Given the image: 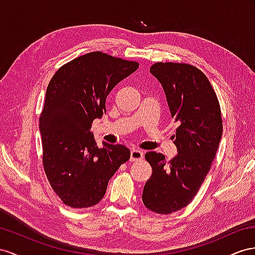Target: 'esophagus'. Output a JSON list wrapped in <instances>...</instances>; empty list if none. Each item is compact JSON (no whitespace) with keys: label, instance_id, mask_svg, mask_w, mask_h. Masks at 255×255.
<instances>
[{"label":"esophagus","instance_id":"esophagus-1","mask_svg":"<svg viewBox=\"0 0 255 255\" xmlns=\"http://www.w3.org/2000/svg\"><path fill=\"white\" fill-rule=\"evenodd\" d=\"M143 151L139 149H131L130 151V161H136V160L143 159Z\"/></svg>","mask_w":255,"mask_h":255}]
</instances>
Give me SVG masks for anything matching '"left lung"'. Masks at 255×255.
I'll return each mask as SVG.
<instances>
[{
    "label": "left lung",
    "mask_w": 255,
    "mask_h": 255,
    "mask_svg": "<svg viewBox=\"0 0 255 255\" xmlns=\"http://www.w3.org/2000/svg\"><path fill=\"white\" fill-rule=\"evenodd\" d=\"M161 83L172 119L178 154L166 163L164 155L148 151L152 174L143 189L148 209L168 215L186 207L198 193L217 154L222 135L219 100L207 77L192 65L159 62L149 69Z\"/></svg>",
    "instance_id": "8db88e82"
}]
</instances>
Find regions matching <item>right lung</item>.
<instances>
[{
  "label": "right lung",
  "instance_id": "obj_1",
  "mask_svg": "<svg viewBox=\"0 0 255 255\" xmlns=\"http://www.w3.org/2000/svg\"><path fill=\"white\" fill-rule=\"evenodd\" d=\"M137 67L136 62L95 51L63 65L50 80L39 118L42 164L65 205H96L109 180L129 160V148L106 142L99 147L90 129L106 112L113 87Z\"/></svg>",
  "mask_w": 255,
  "mask_h": 255
}]
</instances>
